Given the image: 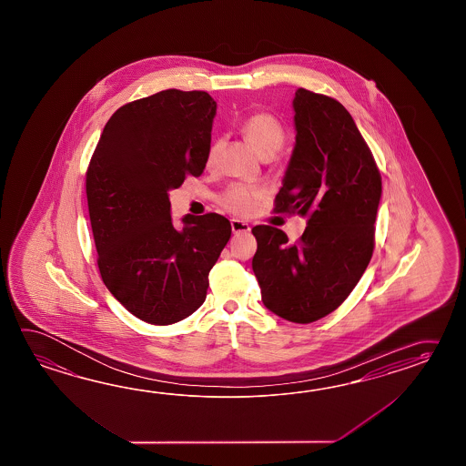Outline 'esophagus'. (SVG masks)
<instances>
[{
    "mask_svg": "<svg viewBox=\"0 0 466 466\" xmlns=\"http://www.w3.org/2000/svg\"><path fill=\"white\" fill-rule=\"evenodd\" d=\"M231 229L233 233H248L249 231V225L245 221H239V219H231Z\"/></svg>",
    "mask_w": 466,
    "mask_h": 466,
    "instance_id": "esophagus-1",
    "label": "esophagus"
}]
</instances>
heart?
Here are the masks:
<instances>
[{"mask_svg": "<svg viewBox=\"0 0 466 466\" xmlns=\"http://www.w3.org/2000/svg\"><path fill=\"white\" fill-rule=\"evenodd\" d=\"M241 133L245 135L248 143L257 149V153L261 158L273 157L277 151L283 148L285 139H287V133H285L283 125L279 123V119L267 111L253 113L248 118L243 119ZM219 149H221V139H213L209 143L208 151H207V167L208 168L215 167ZM261 198H263L261 189L243 185V183H235L225 189V193L219 197V205L238 217H249L257 209L258 203Z\"/></svg>", "mask_w": 466, "mask_h": 466, "instance_id": "1", "label": "heart"}]
</instances>
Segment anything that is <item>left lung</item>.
<instances>
[{
	"label": "left lung",
	"instance_id": "left-lung-1",
	"mask_svg": "<svg viewBox=\"0 0 466 466\" xmlns=\"http://www.w3.org/2000/svg\"><path fill=\"white\" fill-rule=\"evenodd\" d=\"M293 108L297 145L273 211L308 217V227L295 243L275 227H255L251 267L265 307L305 325L335 311L365 273L381 175L339 101L299 88Z\"/></svg>",
	"mask_w": 466,
	"mask_h": 466
}]
</instances>
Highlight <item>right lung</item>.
Instances as JSON below:
<instances>
[{"mask_svg":"<svg viewBox=\"0 0 466 466\" xmlns=\"http://www.w3.org/2000/svg\"><path fill=\"white\" fill-rule=\"evenodd\" d=\"M217 103L207 91L165 89L123 105L86 169V198L99 275L131 315L171 325L195 313L209 269L231 237L218 213L185 217L177 229L169 189L207 165Z\"/></svg>","mask_w":466,"mask_h":466,"instance_id":"right-lung-1","label":"right lung"}]
</instances>
